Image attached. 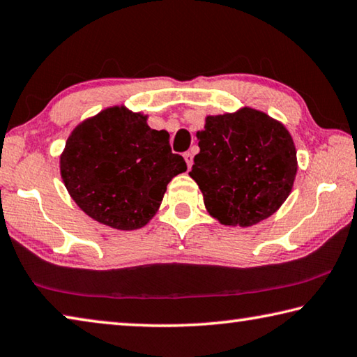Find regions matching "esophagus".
<instances>
[{"instance_id": "obj_1", "label": "esophagus", "mask_w": 357, "mask_h": 357, "mask_svg": "<svg viewBox=\"0 0 357 357\" xmlns=\"http://www.w3.org/2000/svg\"><path fill=\"white\" fill-rule=\"evenodd\" d=\"M184 159H185V162H187V167H192V164H193V154L190 153V151H187V153H184Z\"/></svg>"}]
</instances>
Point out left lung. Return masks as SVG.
<instances>
[{
	"mask_svg": "<svg viewBox=\"0 0 357 357\" xmlns=\"http://www.w3.org/2000/svg\"><path fill=\"white\" fill-rule=\"evenodd\" d=\"M197 138L200 153L189 174L223 225L252 227L287 200L298 162L293 138L279 121L243 108L208 116Z\"/></svg>",
	"mask_w": 357,
	"mask_h": 357,
	"instance_id": "8db88e82",
	"label": "left lung"
}]
</instances>
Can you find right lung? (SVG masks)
Wrapping results in <instances>:
<instances>
[{
	"label": "right lung",
	"instance_id": "add662e5",
	"mask_svg": "<svg viewBox=\"0 0 357 357\" xmlns=\"http://www.w3.org/2000/svg\"><path fill=\"white\" fill-rule=\"evenodd\" d=\"M168 138L140 113L107 108L75 128L66 143V189L94 220L118 229L142 228L159 209L172 178L187 170Z\"/></svg>",
	"mask_w": 357,
	"mask_h": 357
}]
</instances>
